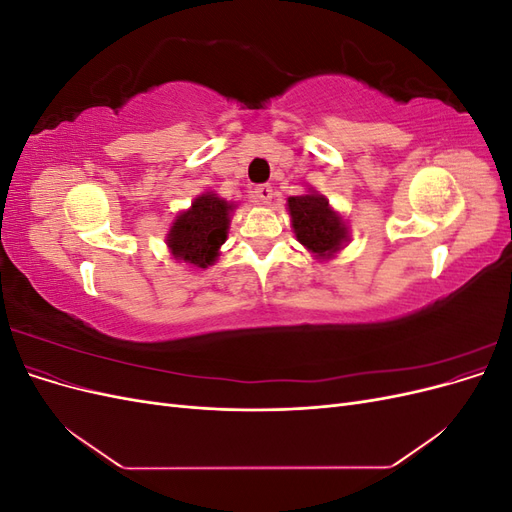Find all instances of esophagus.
<instances>
[{
    "instance_id": "34e87169",
    "label": "esophagus",
    "mask_w": 512,
    "mask_h": 512,
    "mask_svg": "<svg viewBox=\"0 0 512 512\" xmlns=\"http://www.w3.org/2000/svg\"><path fill=\"white\" fill-rule=\"evenodd\" d=\"M254 198H256V203H260V205H267L269 200L273 198V188L269 183H262V185H258V188L254 190Z\"/></svg>"
}]
</instances>
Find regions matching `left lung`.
I'll return each instance as SVG.
<instances>
[{
	"mask_svg": "<svg viewBox=\"0 0 512 512\" xmlns=\"http://www.w3.org/2000/svg\"><path fill=\"white\" fill-rule=\"evenodd\" d=\"M288 209L294 235L316 256L327 258L346 241V228L339 215L331 211L327 198L318 194L290 196Z\"/></svg>",
	"mask_w": 512,
	"mask_h": 512,
	"instance_id": "obj_1",
	"label": "left lung"
}]
</instances>
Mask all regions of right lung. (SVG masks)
Returning a JSON list of instances; mask_svg holds the SVG:
<instances>
[{"mask_svg": "<svg viewBox=\"0 0 512 512\" xmlns=\"http://www.w3.org/2000/svg\"><path fill=\"white\" fill-rule=\"evenodd\" d=\"M230 209L232 205L215 194L198 196L192 209L181 213L170 228L168 247L173 256L200 269L211 265L226 241Z\"/></svg>", "mask_w": 512, "mask_h": 512, "instance_id": "1", "label": "right lung"}]
</instances>
